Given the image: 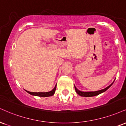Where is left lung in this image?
<instances>
[{"instance_id":"obj_1","label":"left lung","mask_w":126,"mask_h":126,"mask_svg":"<svg viewBox=\"0 0 126 126\" xmlns=\"http://www.w3.org/2000/svg\"><path fill=\"white\" fill-rule=\"evenodd\" d=\"M113 83H111L110 86H109L108 87L105 88V89H102V90H100L96 91V92H81V91L79 90L78 89L75 87V90L76 92V93H78L79 95H80V96H83V97H93V96H97V95H98L99 94H100L101 93H103V92H104L105 91H106L107 89H108L112 85V84H113Z\"/></svg>"}]
</instances>
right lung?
I'll return each instance as SVG.
<instances>
[{
    "label": "right lung",
    "mask_w": 126,
    "mask_h": 126,
    "mask_svg": "<svg viewBox=\"0 0 126 126\" xmlns=\"http://www.w3.org/2000/svg\"><path fill=\"white\" fill-rule=\"evenodd\" d=\"M56 89V85L55 86V87L52 90H51L50 92H38V93H36V92H30L29 91H26L28 93L30 94L33 95V96H40V97H49L51 96L54 94L55 92Z\"/></svg>",
    "instance_id": "obj_1"
}]
</instances>
